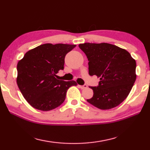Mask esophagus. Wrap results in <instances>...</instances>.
<instances>
[{
	"label": "esophagus",
	"instance_id": "1",
	"mask_svg": "<svg viewBox=\"0 0 150 150\" xmlns=\"http://www.w3.org/2000/svg\"><path fill=\"white\" fill-rule=\"evenodd\" d=\"M78 87H79L80 89H85L88 87L87 85H83V86H78Z\"/></svg>",
	"mask_w": 150,
	"mask_h": 150
}]
</instances>
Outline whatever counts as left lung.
Listing matches in <instances>:
<instances>
[{"instance_id":"1","label":"left lung","mask_w":150,"mask_h":150,"mask_svg":"<svg viewBox=\"0 0 150 150\" xmlns=\"http://www.w3.org/2000/svg\"><path fill=\"white\" fill-rule=\"evenodd\" d=\"M78 46L89 60V74L100 80L97 87H90L93 96L87 101L102 110L119 105L136 81V60L125 49L112 44L85 43Z\"/></svg>"}]
</instances>
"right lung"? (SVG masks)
I'll list each match as a JSON object with an SVG mask.
<instances>
[{"mask_svg":"<svg viewBox=\"0 0 150 150\" xmlns=\"http://www.w3.org/2000/svg\"><path fill=\"white\" fill-rule=\"evenodd\" d=\"M76 45L45 43L31 49L17 64L16 82L21 93L31 106L48 111L60 106L68 89L77 83L55 76L64 69V58Z\"/></svg>","mask_w":150,"mask_h":150,"instance_id":"obj_1","label":"right lung"}]
</instances>
